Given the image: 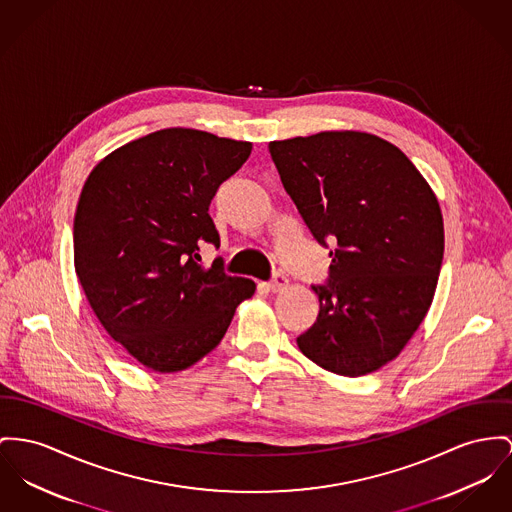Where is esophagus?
Wrapping results in <instances>:
<instances>
[{"mask_svg": "<svg viewBox=\"0 0 512 512\" xmlns=\"http://www.w3.org/2000/svg\"><path fill=\"white\" fill-rule=\"evenodd\" d=\"M287 285H289V279L283 273H273L272 281L268 283V289L277 293V291H283Z\"/></svg>", "mask_w": 512, "mask_h": 512, "instance_id": "obj_1", "label": "esophagus"}]
</instances>
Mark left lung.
I'll list each match as a JSON object with an SVG mask.
<instances>
[{
	"label": "left lung",
	"mask_w": 512,
	"mask_h": 512,
	"mask_svg": "<svg viewBox=\"0 0 512 512\" xmlns=\"http://www.w3.org/2000/svg\"><path fill=\"white\" fill-rule=\"evenodd\" d=\"M275 169L312 237L330 250L320 310L297 338L318 367L369 375L404 349L433 303L444 252L441 207L392 143L365 132L270 141Z\"/></svg>",
	"instance_id": "1"
}]
</instances>
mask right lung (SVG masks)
<instances>
[{"instance_id": "obj_1", "label": "right lung", "mask_w": 512, "mask_h": 512, "mask_svg": "<svg viewBox=\"0 0 512 512\" xmlns=\"http://www.w3.org/2000/svg\"><path fill=\"white\" fill-rule=\"evenodd\" d=\"M252 143L167 128L112 151L89 174L73 221L75 272L110 338L157 373L192 367L223 340L256 283L198 262L219 246L217 188Z\"/></svg>"}]
</instances>
